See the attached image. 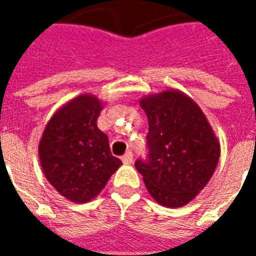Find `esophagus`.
<instances>
[{
	"label": "esophagus",
	"instance_id": "34e87169",
	"mask_svg": "<svg viewBox=\"0 0 256 256\" xmlns=\"http://www.w3.org/2000/svg\"><path fill=\"white\" fill-rule=\"evenodd\" d=\"M122 162L124 164H132V152H128L122 156Z\"/></svg>",
	"mask_w": 256,
	"mask_h": 256
}]
</instances>
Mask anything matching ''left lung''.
Instances as JSON below:
<instances>
[{
	"label": "left lung",
	"instance_id": "obj_1",
	"mask_svg": "<svg viewBox=\"0 0 256 256\" xmlns=\"http://www.w3.org/2000/svg\"><path fill=\"white\" fill-rule=\"evenodd\" d=\"M148 120V160L136 168L146 188L166 207H182L214 174L220 144L198 104L179 90H164L140 100Z\"/></svg>",
	"mask_w": 256,
	"mask_h": 256
}]
</instances>
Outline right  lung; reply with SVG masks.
<instances>
[{
    "mask_svg": "<svg viewBox=\"0 0 256 256\" xmlns=\"http://www.w3.org/2000/svg\"><path fill=\"white\" fill-rule=\"evenodd\" d=\"M102 108L92 94L76 96L54 112L40 140L38 156L46 179L74 203L96 198L122 164L96 126Z\"/></svg>",
    "mask_w": 256,
    "mask_h": 256,
    "instance_id": "add662e5",
    "label": "right lung"
}]
</instances>
